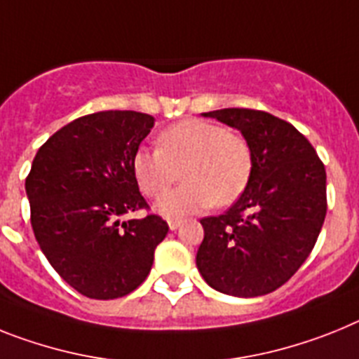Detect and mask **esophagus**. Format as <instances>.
<instances>
[{
  "label": "esophagus",
  "instance_id": "esophagus-1",
  "mask_svg": "<svg viewBox=\"0 0 359 359\" xmlns=\"http://www.w3.org/2000/svg\"><path fill=\"white\" fill-rule=\"evenodd\" d=\"M182 219H168V229H170V231H176V229L182 226Z\"/></svg>",
  "mask_w": 359,
  "mask_h": 359
}]
</instances>
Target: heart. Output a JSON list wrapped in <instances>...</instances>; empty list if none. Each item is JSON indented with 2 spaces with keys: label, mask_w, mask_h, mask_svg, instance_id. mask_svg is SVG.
<instances>
[{
  "label": "heart",
  "mask_w": 359,
  "mask_h": 359,
  "mask_svg": "<svg viewBox=\"0 0 359 359\" xmlns=\"http://www.w3.org/2000/svg\"><path fill=\"white\" fill-rule=\"evenodd\" d=\"M134 176L142 192L158 198L179 179L186 183L161 196L158 212L180 217L210 205L226 207L245 192L252 176V150L240 134L205 119H183L158 136V149H137Z\"/></svg>",
  "instance_id": "obj_1"
}]
</instances>
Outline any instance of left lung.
Segmentation results:
<instances>
[{"instance_id":"1","label":"left lung","mask_w":359,"mask_h":359,"mask_svg":"<svg viewBox=\"0 0 359 359\" xmlns=\"http://www.w3.org/2000/svg\"><path fill=\"white\" fill-rule=\"evenodd\" d=\"M203 116L243 134L252 176L225 214L201 219L196 265L219 292L263 296L287 283L314 249L327 214L325 165L307 137L269 112L222 109Z\"/></svg>"}]
</instances>
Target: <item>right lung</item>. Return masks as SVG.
Instances as JSON below:
<instances>
[{
    "label": "right lung",
    "instance_id": "1",
    "mask_svg": "<svg viewBox=\"0 0 359 359\" xmlns=\"http://www.w3.org/2000/svg\"><path fill=\"white\" fill-rule=\"evenodd\" d=\"M154 127L134 110H103L70 121L39 147L25 180L30 223L54 271L92 299L127 296L145 281L168 232L149 209L133 159Z\"/></svg>",
    "mask_w": 359,
    "mask_h": 359
}]
</instances>
